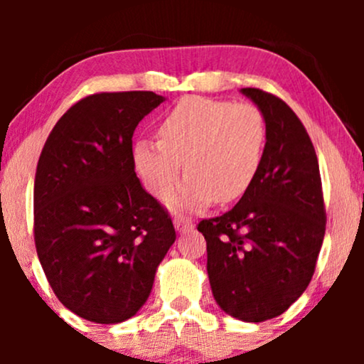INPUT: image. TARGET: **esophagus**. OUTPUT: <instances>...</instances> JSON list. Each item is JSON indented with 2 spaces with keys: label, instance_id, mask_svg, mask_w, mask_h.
<instances>
[{
  "label": "esophagus",
  "instance_id": "obj_1",
  "mask_svg": "<svg viewBox=\"0 0 364 364\" xmlns=\"http://www.w3.org/2000/svg\"><path fill=\"white\" fill-rule=\"evenodd\" d=\"M174 228H176L178 232H186L190 231V229H193V223H191L190 219H186V217L178 215L176 219H174Z\"/></svg>",
  "mask_w": 364,
  "mask_h": 364
}]
</instances>
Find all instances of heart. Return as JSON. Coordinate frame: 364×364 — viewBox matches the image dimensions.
Masks as SVG:
<instances>
[{"mask_svg": "<svg viewBox=\"0 0 364 364\" xmlns=\"http://www.w3.org/2000/svg\"><path fill=\"white\" fill-rule=\"evenodd\" d=\"M159 140L133 147L135 168L150 193L164 198L185 169L186 179L169 198L176 210H200L212 200L235 202L262 168L267 128L253 104L181 99L159 124Z\"/></svg>", "mask_w": 364, "mask_h": 364, "instance_id": "1", "label": "heart"}]
</instances>
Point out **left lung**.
I'll use <instances>...</instances> for the list:
<instances>
[{
  "instance_id": "left-lung-1",
  "label": "left lung",
  "mask_w": 364,
  "mask_h": 364,
  "mask_svg": "<svg viewBox=\"0 0 364 364\" xmlns=\"http://www.w3.org/2000/svg\"><path fill=\"white\" fill-rule=\"evenodd\" d=\"M265 119L267 141L253 185L225 214L198 223L207 241L212 294L243 321L275 318L310 284L325 236L323 191L315 147L277 95L241 89Z\"/></svg>"
}]
</instances>
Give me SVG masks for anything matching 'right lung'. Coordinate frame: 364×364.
Returning <instances> with one entry per match:
<instances>
[{
  "mask_svg": "<svg viewBox=\"0 0 364 364\" xmlns=\"http://www.w3.org/2000/svg\"><path fill=\"white\" fill-rule=\"evenodd\" d=\"M164 101L147 90L99 92L73 104L46 140L34 183V241L54 294L95 323L132 318L176 240L140 185L133 132Z\"/></svg>",
  "mask_w": 364,
  "mask_h": 364,
  "instance_id": "obj_1",
  "label": "right lung"
}]
</instances>
